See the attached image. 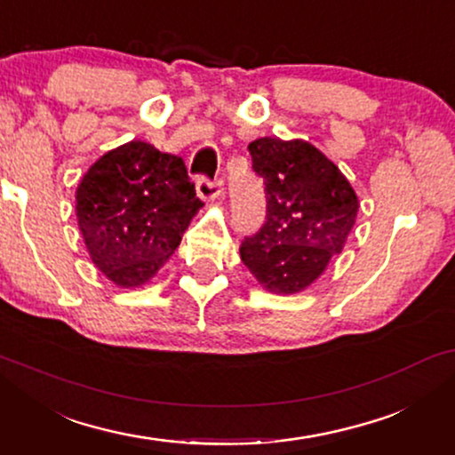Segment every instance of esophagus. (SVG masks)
Returning a JSON list of instances; mask_svg holds the SVG:
<instances>
[{
	"label": "esophagus",
	"instance_id": "esophagus-1",
	"mask_svg": "<svg viewBox=\"0 0 455 455\" xmlns=\"http://www.w3.org/2000/svg\"><path fill=\"white\" fill-rule=\"evenodd\" d=\"M196 192H198V196L204 198V201H217V198L223 196V182H221V180L198 178L196 180Z\"/></svg>",
	"mask_w": 455,
	"mask_h": 455
}]
</instances>
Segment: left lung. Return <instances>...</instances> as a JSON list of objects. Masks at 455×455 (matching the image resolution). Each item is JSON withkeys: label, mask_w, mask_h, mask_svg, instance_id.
<instances>
[{"label": "left lung", "mask_w": 455, "mask_h": 455, "mask_svg": "<svg viewBox=\"0 0 455 455\" xmlns=\"http://www.w3.org/2000/svg\"><path fill=\"white\" fill-rule=\"evenodd\" d=\"M248 151L265 184L267 221L242 242V263L265 290L296 294L341 252L358 196L339 167L307 140L265 136Z\"/></svg>", "instance_id": "8db88e82"}]
</instances>
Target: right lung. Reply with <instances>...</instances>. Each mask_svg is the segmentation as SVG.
I'll use <instances>...</instances> for the list:
<instances>
[{
	"label": "right lung",
	"mask_w": 455,
	"mask_h": 455,
	"mask_svg": "<svg viewBox=\"0 0 455 455\" xmlns=\"http://www.w3.org/2000/svg\"><path fill=\"white\" fill-rule=\"evenodd\" d=\"M201 207L182 157L142 140L105 153L76 188L86 251L120 288L147 283L180 246Z\"/></svg>",
	"instance_id": "obj_1"
}]
</instances>
